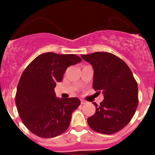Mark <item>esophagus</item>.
I'll return each mask as SVG.
<instances>
[{
  "instance_id": "obj_1",
  "label": "esophagus",
  "mask_w": 155,
  "mask_h": 155,
  "mask_svg": "<svg viewBox=\"0 0 155 155\" xmlns=\"http://www.w3.org/2000/svg\"><path fill=\"white\" fill-rule=\"evenodd\" d=\"M80 101H81V104H86V101H84V100L81 99Z\"/></svg>"
}]
</instances>
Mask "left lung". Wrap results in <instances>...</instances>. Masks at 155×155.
<instances>
[{
    "label": "left lung",
    "mask_w": 155,
    "mask_h": 155,
    "mask_svg": "<svg viewBox=\"0 0 155 155\" xmlns=\"http://www.w3.org/2000/svg\"><path fill=\"white\" fill-rule=\"evenodd\" d=\"M94 69L93 87L104 94V100L87 118L93 130L104 134L118 132L130 121L138 106V85L127 64L115 54L104 51L81 54Z\"/></svg>",
    "instance_id": "obj_1"
}]
</instances>
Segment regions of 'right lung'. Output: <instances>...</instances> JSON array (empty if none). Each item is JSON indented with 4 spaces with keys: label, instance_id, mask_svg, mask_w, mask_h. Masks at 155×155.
Listing matches in <instances>:
<instances>
[{
    "label": "right lung",
    "instance_id": "1",
    "mask_svg": "<svg viewBox=\"0 0 155 155\" xmlns=\"http://www.w3.org/2000/svg\"><path fill=\"white\" fill-rule=\"evenodd\" d=\"M82 61L73 54L46 52L37 56L21 74L15 94L18 115L26 127L42 138H52L67 130L77 97H56L54 87L67 68Z\"/></svg>",
    "mask_w": 155,
    "mask_h": 155
}]
</instances>
